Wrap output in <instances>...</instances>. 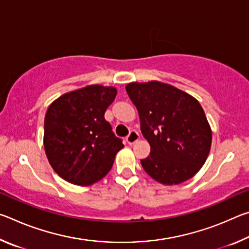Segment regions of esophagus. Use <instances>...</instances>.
Listing matches in <instances>:
<instances>
[{
  "label": "esophagus",
  "mask_w": 249,
  "mask_h": 249,
  "mask_svg": "<svg viewBox=\"0 0 249 249\" xmlns=\"http://www.w3.org/2000/svg\"><path fill=\"white\" fill-rule=\"evenodd\" d=\"M137 141H140V133L137 130H130V133L128 134V136L126 137V142H128L129 145H133L134 142H136Z\"/></svg>",
  "instance_id": "obj_1"
}]
</instances>
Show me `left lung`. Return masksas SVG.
I'll return each mask as SVG.
<instances>
[{
  "label": "left lung",
  "mask_w": 249,
  "mask_h": 249,
  "mask_svg": "<svg viewBox=\"0 0 249 249\" xmlns=\"http://www.w3.org/2000/svg\"><path fill=\"white\" fill-rule=\"evenodd\" d=\"M126 92L136 107L150 154L142 166L165 185L192 178L208 158L212 130L199 101L159 81L128 83Z\"/></svg>",
  "instance_id": "obj_1"
}]
</instances>
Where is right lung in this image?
I'll return each instance as SVG.
<instances>
[{"instance_id":"add662e5","label":"right lung","mask_w":249,"mask_h":249,"mask_svg":"<svg viewBox=\"0 0 249 249\" xmlns=\"http://www.w3.org/2000/svg\"><path fill=\"white\" fill-rule=\"evenodd\" d=\"M116 88L92 84L68 92L49 105L44 147L53 169L68 182L90 185L107 175L123 148L104 113Z\"/></svg>"}]
</instances>
